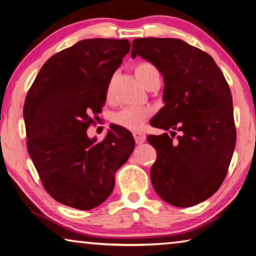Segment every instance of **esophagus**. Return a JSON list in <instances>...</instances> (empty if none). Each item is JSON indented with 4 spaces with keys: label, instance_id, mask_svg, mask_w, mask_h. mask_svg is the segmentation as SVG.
Wrapping results in <instances>:
<instances>
[{
    "label": "esophagus",
    "instance_id": "34e87169",
    "mask_svg": "<svg viewBox=\"0 0 256 256\" xmlns=\"http://www.w3.org/2000/svg\"><path fill=\"white\" fill-rule=\"evenodd\" d=\"M133 136L136 138V142L138 144H141L146 141V134L142 132H133Z\"/></svg>",
    "mask_w": 256,
    "mask_h": 256
}]
</instances>
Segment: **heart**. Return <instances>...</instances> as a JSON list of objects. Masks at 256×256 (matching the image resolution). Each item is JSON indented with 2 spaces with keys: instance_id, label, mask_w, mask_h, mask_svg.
<instances>
[{
  "instance_id": "b5f03b06",
  "label": "heart",
  "mask_w": 256,
  "mask_h": 256,
  "mask_svg": "<svg viewBox=\"0 0 256 256\" xmlns=\"http://www.w3.org/2000/svg\"><path fill=\"white\" fill-rule=\"evenodd\" d=\"M134 74L142 85L148 88L152 82L160 80V72L154 64L148 62H142L136 64L134 67ZM110 97V90L108 92ZM150 115V110L146 108H125L118 110L113 115V123L128 130H138L144 120Z\"/></svg>"
}]
</instances>
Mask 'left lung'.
<instances>
[{"label": "left lung", "instance_id": "left-lung-1", "mask_svg": "<svg viewBox=\"0 0 256 256\" xmlns=\"http://www.w3.org/2000/svg\"><path fill=\"white\" fill-rule=\"evenodd\" d=\"M161 72L164 106L150 120L169 131L148 136L156 160L151 166L156 192L170 205L190 207L215 194L228 171L236 144L232 94L224 75L205 51L174 38H141L132 42Z\"/></svg>", "mask_w": 256, "mask_h": 256}]
</instances>
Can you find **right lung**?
<instances>
[{
    "label": "right lung",
    "instance_id": "right-lung-1",
    "mask_svg": "<svg viewBox=\"0 0 256 256\" xmlns=\"http://www.w3.org/2000/svg\"><path fill=\"white\" fill-rule=\"evenodd\" d=\"M130 47L128 39L78 41L50 57L28 92V152L46 192L60 204L80 210L100 205L133 152L132 133L118 125L100 142L87 136Z\"/></svg>",
    "mask_w": 256,
    "mask_h": 256
}]
</instances>
